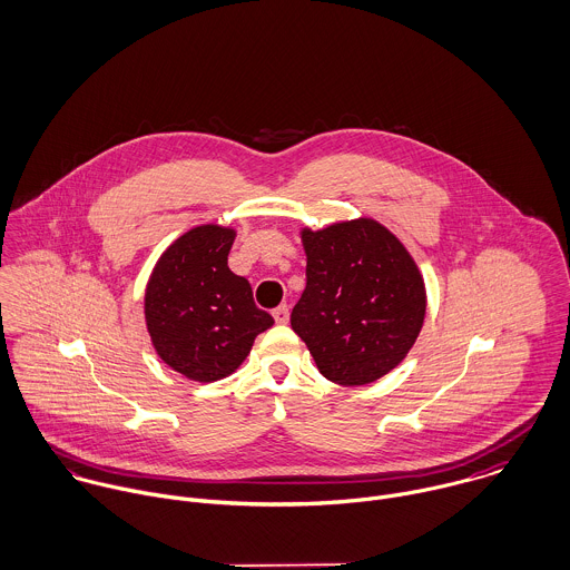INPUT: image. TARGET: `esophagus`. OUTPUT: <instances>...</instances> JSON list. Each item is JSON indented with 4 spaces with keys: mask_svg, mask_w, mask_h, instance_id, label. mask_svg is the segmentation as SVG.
<instances>
[{
    "mask_svg": "<svg viewBox=\"0 0 570 570\" xmlns=\"http://www.w3.org/2000/svg\"><path fill=\"white\" fill-rule=\"evenodd\" d=\"M272 316H274V321H276L278 325H285V323L289 321V307H287V305H278V307L272 312Z\"/></svg>",
    "mask_w": 570,
    "mask_h": 570,
    "instance_id": "1",
    "label": "esophagus"
}]
</instances>
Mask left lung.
<instances>
[{
	"label": "left lung",
	"mask_w": 570,
	"mask_h": 570,
	"mask_svg": "<svg viewBox=\"0 0 570 570\" xmlns=\"http://www.w3.org/2000/svg\"><path fill=\"white\" fill-rule=\"evenodd\" d=\"M303 245L307 285L292 330L325 379L347 386L382 379L422 330L426 294L413 258L372 218L303 229Z\"/></svg>",
	"instance_id": "left-lung-1"
}]
</instances>
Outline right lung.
<instances>
[{"label": "right lung", "mask_w": 570, "mask_h": 570, "mask_svg": "<svg viewBox=\"0 0 570 570\" xmlns=\"http://www.w3.org/2000/svg\"><path fill=\"white\" fill-rule=\"evenodd\" d=\"M234 229L200 225L159 258L146 289V323L161 361L198 382L229 376L274 318L227 267Z\"/></svg>", "instance_id": "1"}]
</instances>
